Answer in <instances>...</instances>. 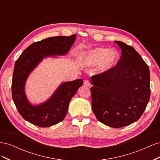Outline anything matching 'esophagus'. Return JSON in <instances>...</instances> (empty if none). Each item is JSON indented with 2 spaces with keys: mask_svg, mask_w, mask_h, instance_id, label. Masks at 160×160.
I'll list each match as a JSON object with an SVG mask.
<instances>
[{
  "mask_svg": "<svg viewBox=\"0 0 160 160\" xmlns=\"http://www.w3.org/2000/svg\"><path fill=\"white\" fill-rule=\"evenodd\" d=\"M84 85L85 86H88V87H89L91 85V83H90V81L89 80H85L84 81Z\"/></svg>",
  "mask_w": 160,
  "mask_h": 160,
  "instance_id": "1",
  "label": "esophagus"
}]
</instances>
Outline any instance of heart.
Masks as SVG:
<instances>
[{"label":"heart","instance_id":"b5f03b06","mask_svg":"<svg viewBox=\"0 0 160 160\" xmlns=\"http://www.w3.org/2000/svg\"><path fill=\"white\" fill-rule=\"evenodd\" d=\"M119 59V53L108 48L97 47L82 53L81 61L87 67H94L99 64L101 72H108L117 65Z\"/></svg>","mask_w":160,"mask_h":160}]
</instances>
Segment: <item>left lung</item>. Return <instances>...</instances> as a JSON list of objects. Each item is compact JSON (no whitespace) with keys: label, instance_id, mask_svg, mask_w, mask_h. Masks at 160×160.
I'll use <instances>...</instances> for the list:
<instances>
[{"label":"left lung","instance_id":"left-lung-1","mask_svg":"<svg viewBox=\"0 0 160 160\" xmlns=\"http://www.w3.org/2000/svg\"><path fill=\"white\" fill-rule=\"evenodd\" d=\"M122 49L116 66L92 76V109L100 122L119 128L140 118L150 98V74L147 64L133 47L115 41Z\"/></svg>","mask_w":160,"mask_h":160}]
</instances>
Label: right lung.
I'll use <instances>...</instances> for the list:
<instances>
[{"label":"right lung","mask_w":160,"mask_h":160,"mask_svg":"<svg viewBox=\"0 0 160 160\" xmlns=\"http://www.w3.org/2000/svg\"><path fill=\"white\" fill-rule=\"evenodd\" d=\"M75 39L76 35H72L49 37L34 42L16 61L12 82V100L18 113L29 123L47 128L62 122L65 118L70 101L83 85V80L62 82L49 99L37 105L31 103L27 98L25 85L28 77L43 59L65 55Z\"/></svg>","instance_id":"add662e5"}]
</instances>
